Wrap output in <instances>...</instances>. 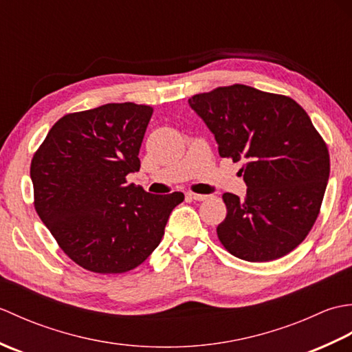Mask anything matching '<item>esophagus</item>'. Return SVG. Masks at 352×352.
<instances>
[{"label":"esophagus","instance_id":"1","mask_svg":"<svg viewBox=\"0 0 352 352\" xmlns=\"http://www.w3.org/2000/svg\"><path fill=\"white\" fill-rule=\"evenodd\" d=\"M188 197L193 201H206V199H208V195H201V193H193V192H189Z\"/></svg>","mask_w":352,"mask_h":352}]
</instances>
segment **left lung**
I'll use <instances>...</instances> for the list:
<instances>
[{
    "label": "left lung",
    "instance_id": "1",
    "mask_svg": "<svg viewBox=\"0 0 352 352\" xmlns=\"http://www.w3.org/2000/svg\"><path fill=\"white\" fill-rule=\"evenodd\" d=\"M213 133L221 157L243 162V199L223 193L227 216L216 231L234 257L271 261L300 245L315 223L330 177L325 142L289 96L245 85L189 98Z\"/></svg>",
    "mask_w": 352,
    "mask_h": 352
}]
</instances>
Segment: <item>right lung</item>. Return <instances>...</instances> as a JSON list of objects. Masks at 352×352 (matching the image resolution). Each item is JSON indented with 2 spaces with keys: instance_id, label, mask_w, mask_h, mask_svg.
<instances>
[{
  "instance_id": "1",
  "label": "right lung",
  "mask_w": 352,
  "mask_h": 352,
  "mask_svg": "<svg viewBox=\"0 0 352 352\" xmlns=\"http://www.w3.org/2000/svg\"><path fill=\"white\" fill-rule=\"evenodd\" d=\"M153 107L104 104L52 125L33 155L34 208L58 246L96 274L131 271L159 246L182 192L153 195L126 183Z\"/></svg>"
}]
</instances>
